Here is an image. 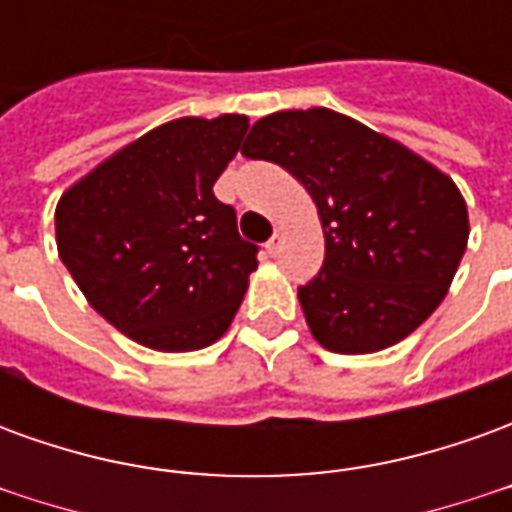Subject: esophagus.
Instances as JSON below:
<instances>
[{"instance_id": "34e87169", "label": "esophagus", "mask_w": 512, "mask_h": 512, "mask_svg": "<svg viewBox=\"0 0 512 512\" xmlns=\"http://www.w3.org/2000/svg\"><path fill=\"white\" fill-rule=\"evenodd\" d=\"M282 230H277V233L271 235V238H268V244H266V249H268V255H277L279 249H282Z\"/></svg>"}]
</instances>
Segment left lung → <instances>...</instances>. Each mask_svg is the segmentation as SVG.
<instances>
[{
  "label": "left lung",
  "mask_w": 512,
  "mask_h": 512,
  "mask_svg": "<svg viewBox=\"0 0 512 512\" xmlns=\"http://www.w3.org/2000/svg\"><path fill=\"white\" fill-rule=\"evenodd\" d=\"M241 153L288 169L318 205L326 255L299 301L323 348L373 354L439 307L469 241L444 172L332 109L263 117Z\"/></svg>",
  "instance_id": "8db88e82"
}]
</instances>
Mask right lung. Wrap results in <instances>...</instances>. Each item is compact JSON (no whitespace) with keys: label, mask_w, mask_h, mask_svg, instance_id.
Returning a JSON list of instances; mask_svg holds the SVG:
<instances>
[{"label":"right lung","mask_w":512,"mask_h":512,"mask_svg":"<svg viewBox=\"0 0 512 512\" xmlns=\"http://www.w3.org/2000/svg\"><path fill=\"white\" fill-rule=\"evenodd\" d=\"M249 120L180 117L147 131L62 194L65 268L98 315L153 351L216 343L241 307L257 244L213 183Z\"/></svg>","instance_id":"add662e5"}]
</instances>
